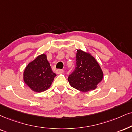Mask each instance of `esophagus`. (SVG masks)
Here are the masks:
<instances>
[{"label":"esophagus","mask_w":132,"mask_h":132,"mask_svg":"<svg viewBox=\"0 0 132 132\" xmlns=\"http://www.w3.org/2000/svg\"><path fill=\"white\" fill-rule=\"evenodd\" d=\"M63 72V70H61V69H57L56 70V73L57 74L62 73Z\"/></svg>","instance_id":"obj_1"}]
</instances>
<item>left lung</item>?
Listing matches in <instances>:
<instances>
[{
  "instance_id": "1",
  "label": "left lung",
  "mask_w": 132,
  "mask_h": 132,
  "mask_svg": "<svg viewBox=\"0 0 132 132\" xmlns=\"http://www.w3.org/2000/svg\"><path fill=\"white\" fill-rule=\"evenodd\" d=\"M103 78V72L95 57L89 53L77 50L75 69L68 78L71 87L81 92L93 90Z\"/></svg>"
}]
</instances>
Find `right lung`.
<instances>
[{
	"label": "right lung",
	"mask_w": 132,
	"mask_h": 132,
	"mask_svg": "<svg viewBox=\"0 0 132 132\" xmlns=\"http://www.w3.org/2000/svg\"><path fill=\"white\" fill-rule=\"evenodd\" d=\"M56 76L46 54H42L28 63L24 71L23 80L34 92H42L50 88Z\"/></svg>",
	"instance_id": "right-lung-1"
}]
</instances>
